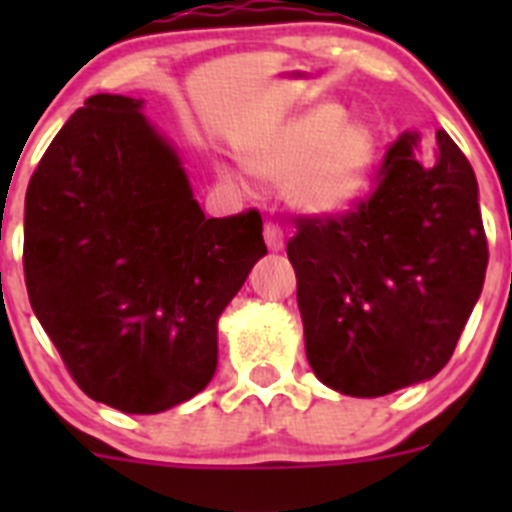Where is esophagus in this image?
<instances>
[{
  "instance_id": "1",
  "label": "esophagus",
  "mask_w": 512,
  "mask_h": 512,
  "mask_svg": "<svg viewBox=\"0 0 512 512\" xmlns=\"http://www.w3.org/2000/svg\"><path fill=\"white\" fill-rule=\"evenodd\" d=\"M264 241L271 251H282L284 248V233L274 220H266L264 223Z\"/></svg>"
}]
</instances>
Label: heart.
<instances>
[{"label":"heart","instance_id":"obj_1","mask_svg":"<svg viewBox=\"0 0 512 512\" xmlns=\"http://www.w3.org/2000/svg\"><path fill=\"white\" fill-rule=\"evenodd\" d=\"M377 156L374 133L343 120L336 104H320L284 122L248 153V166L266 179H287L292 202L315 212L348 207L364 189Z\"/></svg>","mask_w":512,"mask_h":512}]
</instances>
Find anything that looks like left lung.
<instances>
[{
    "label": "left lung",
    "mask_w": 512,
    "mask_h": 512,
    "mask_svg": "<svg viewBox=\"0 0 512 512\" xmlns=\"http://www.w3.org/2000/svg\"><path fill=\"white\" fill-rule=\"evenodd\" d=\"M415 148V135L397 138L372 192L343 212L300 215L287 243L307 361L343 395H390L441 372L485 284L472 164L446 130L431 164Z\"/></svg>",
    "instance_id": "1"
}]
</instances>
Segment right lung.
<instances>
[{
	"label": "right lung",
	"instance_id": "add662e5",
	"mask_svg": "<svg viewBox=\"0 0 512 512\" xmlns=\"http://www.w3.org/2000/svg\"><path fill=\"white\" fill-rule=\"evenodd\" d=\"M140 99L94 94L25 194L27 297L92 400L151 415L207 387L217 318L266 253L259 210L205 217Z\"/></svg>",
	"mask_w": 512,
	"mask_h": 512
}]
</instances>
